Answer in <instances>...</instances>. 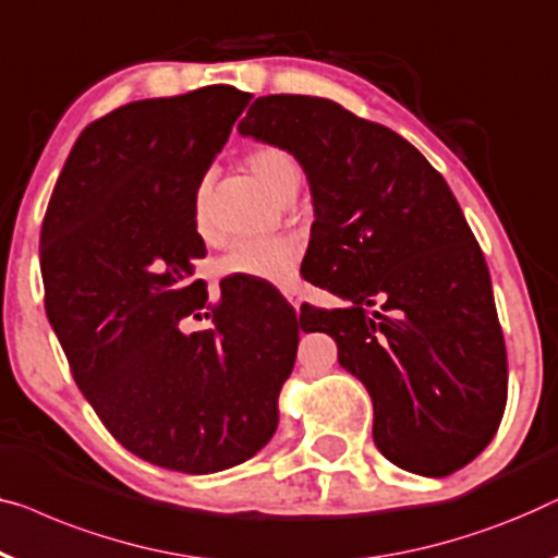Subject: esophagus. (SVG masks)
I'll return each mask as SVG.
<instances>
[{"label":"esophagus","mask_w":558,"mask_h":558,"mask_svg":"<svg viewBox=\"0 0 558 558\" xmlns=\"http://www.w3.org/2000/svg\"><path fill=\"white\" fill-rule=\"evenodd\" d=\"M284 296H287V302H289V304H292V306H294V310L299 312V306H302V296H299V292H296V289H287V292H284Z\"/></svg>","instance_id":"esophagus-1"}]
</instances>
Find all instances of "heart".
Returning a JSON list of instances; mask_svg holds the SVG:
<instances>
[{
  "instance_id": "obj_1",
  "label": "heart",
  "mask_w": 558,
  "mask_h": 558,
  "mask_svg": "<svg viewBox=\"0 0 558 558\" xmlns=\"http://www.w3.org/2000/svg\"><path fill=\"white\" fill-rule=\"evenodd\" d=\"M246 168L254 173L266 191L277 201L294 198L299 189V168L287 150L262 145L246 156ZM193 221L198 233L208 231V181H201L193 196ZM299 264V252L292 241L287 239H246L236 241L219 262L216 274L223 279L233 277H254L271 284L287 287L292 284Z\"/></svg>"
}]
</instances>
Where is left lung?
Returning <instances> with one entry per match:
<instances>
[{"instance_id": "left-lung-1", "label": "left lung", "mask_w": 558, "mask_h": 558, "mask_svg": "<svg viewBox=\"0 0 558 558\" xmlns=\"http://www.w3.org/2000/svg\"><path fill=\"white\" fill-rule=\"evenodd\" d=\"M302 163L314 214L304 279L352 306H302L375 405V446L442 478L494 438L508 398L488 266L448 183L390 128L310 95H266L239 123Z\"/></svg>"}]
</instances>
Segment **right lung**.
Here are the masks:
<instances>
[{
  "mask_svg": "<svg viewBox=\"0 0 558 558\" xmlns=\"http://www.w3.org/2000/svg\"><path fill=\"white\" fill-rule=\"evenodd\" d=\"M252 100L231 85L135 100L80 133L39 233L45 312L120 446L181 473L233 468L277 430L296 357L279 294L211 299L193 196ZM213 325L191 333V320Z\"/></svg>",
  "mask_w": 558,
  "mask_h": 558,
  "instance_id": "obj_1",
  "label": "right lung"
}]
</instances>
